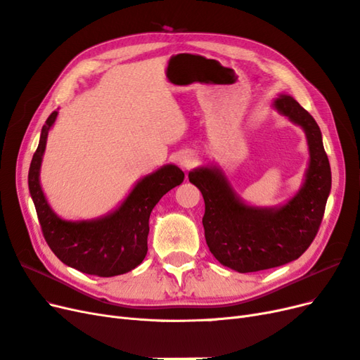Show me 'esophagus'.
Masks as SVG:
<instances>
[{"label":"esophagus","instance_id":"34e87169","mask_svg":"<svg viewBox=\"0 0 360 360\" xmlns=\"http://www.w3.org/2000/svg\"><path fill=\"white\" fill-rule=\"evenodd\" d=\"M179 165L185 169H191L194 165H195V158L193 157V154H188V153H182L178 158Z\"/></svg>","mask_w":360,"mask_h":360}]
</instances>
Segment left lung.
<instances>
[{"label": "left lung", "mask_w": 360, "mask_h": 360, "mask_svg": "<svg viewBox=\"0 0 360 360\" xmlns=\"http://www.w3.org/2000/svg\"><path fill=\"white\" fill-rule=\"evenodd\" d=\"M275 108L302 127L309 146V167L304 187L283 207L256 210L243 205L217 169L188 173L205 200L203 227L214 257L238 272H257L299 259L320 229L330 193V166L314 118L290 96Z\"/></svg>", "instance_id": "8db88e82"}]
</instances>
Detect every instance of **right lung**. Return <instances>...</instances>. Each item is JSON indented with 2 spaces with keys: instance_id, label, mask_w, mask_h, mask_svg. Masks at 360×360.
Wrapping results in <instances>:
<instances>
[{
  "instance_id": "obj_1",
  "label": "right lung",
  "mask_w": 360,
  "mask_h": 360,
  "mask_svg": "<svg viewBox=\"0 0 360 360\" xmlns=\"http://www.w3.org/2000/svg\"><path fill=\"white\" fill-rule=\"evenodd\" d=\"M56 115L58 112H52L43 125L28 173V187L41 233L55 256L70 268L97 276L129 272L146 256L150 212L161 197L182 184L184 172L173 165L161 167L139 182L113 214L92 221H64L52 212L39 181L46 137Z\"/></svg>"
}]
</instances>
